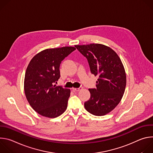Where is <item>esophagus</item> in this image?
Wrapping results in <instances>:
<instances>
[{
    "label": "esophagus",
    "mask_w": 153,
    "mask_h": 153,
    "mask_svg": "<svg viewBox=\"0 0 153 153\" xmlns=\"http://www.w3.org/2000/svg\"><path fill=\"white\" fill-rule=\"evenodd\" d=\"M82 89V87L80 86V87H79V88H73V91H80Z\"/></svg>",
    "instance_id": "esophagus-1"
}]
</instances>
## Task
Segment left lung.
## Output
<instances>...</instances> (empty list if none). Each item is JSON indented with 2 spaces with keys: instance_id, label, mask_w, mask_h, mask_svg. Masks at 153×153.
I'll list each match as a JSON object with an SVG mask.
<instances>
[{
  "instance_id": "left-lung-1",
  "label": "left lung",
  "mask_w": 153,
  "mask_h": 153,
  "mask_svg": "<svg viewBox=\"0 0 153 153\" xmlns=\"http://www.w3.org/2000/svg\"><path fill=\"white\" fill-rule=\"evenodd\" d=\"M75 47L87 59L91 73L99 77L96 88L89 89L91 96L85 102V108L94 116H104L114 110L124 94L126 79L123 65L117 53L104 45Z\"/></svg>"
}]
</instances>
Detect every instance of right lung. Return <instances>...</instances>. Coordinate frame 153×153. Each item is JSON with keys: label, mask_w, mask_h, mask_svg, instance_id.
<instances>
[{"label": "right lung", "mask_w": 153, "mask_h": 153, "mask_svg": "<svg viewBox=\"0 0 153 153\" xmlns=\"http://www.w3.org/2000/svg\"><path fill=\"white\" fill-rule=\"evenodd\" d=\"M76 48L64 47L42 51L33 57L27 68L24 91L33 110L41 116L55 118L67 108L70 90L56 86L62 61Z\"/></svg>", "instance_id": "obj_1"}]
</instances>
